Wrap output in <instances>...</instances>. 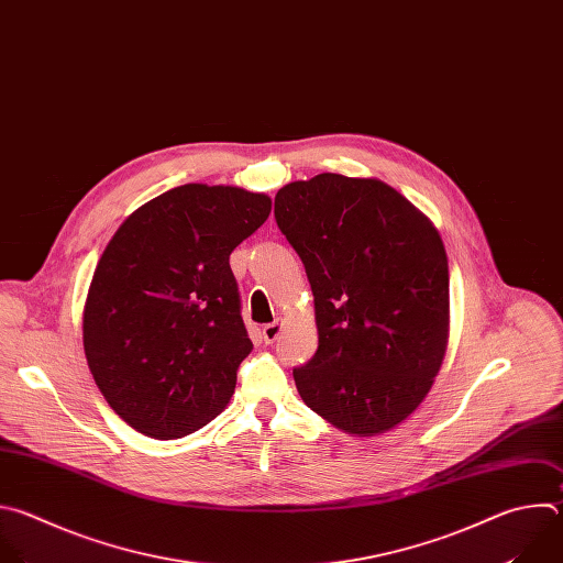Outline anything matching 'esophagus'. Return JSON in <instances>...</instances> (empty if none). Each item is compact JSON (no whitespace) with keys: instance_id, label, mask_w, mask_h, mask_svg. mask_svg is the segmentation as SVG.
Returning a JSON list of instances; mask_svg holds the SVG:
<instances>
[{"instance_id":"1","label":"esophagus","mask_w":563,"mask_h":563,"mask_svg":"<svg viewBox=\"0 0 563 563\" xmlns=\"http://www.w3.org/2000/svg\"><path fill=\"white\" fill-rule=\"evenodd\" d=\"M279 332H282V321H273V323H266V325L262 328V336H264V342H266V344H273V342H277Z\"/></svg>"}]
</instances>
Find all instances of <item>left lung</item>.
Returning a JSON list of instances; mask_svg holds the SVG:
<instances>
[{
    "mask_svg": "<svg viewBox=\"0 0 563 563\" xmlns=\"http://www.w3.org/2000/svg\"><path fill=\"white\" fill-rule=\"evenodd\" d=\"M299 255L319 346L292 368L306 406L351 434L404 421L428 395L448 342V260L432 223L379 179L321 173L275 197Z\"/></svg>",
    "mask_w": 563,
    "mask_h": 563,
    "instance_id": "obj_1",
    "label": "left lung"
}]
</instances>
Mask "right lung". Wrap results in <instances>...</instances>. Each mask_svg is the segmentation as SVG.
Segmentation results:
<instances>
[{"label": "right lung", "instance_id": "add662e5", "mask_svg": "<svg viewBox=\"0 0 563 563\" xmlns=\"http://www.w3.org/2000/svg\"><path fill=\"white\" fill-rule=\"evenodd\" d=\"M271 214L235 186L184 184L108 242L84 308V351L108 406L155 439L190 434L235 393L253 351L231 253Z\"/></svg>", "mask_w": 563, "mask_h": 563}]
</instances>
